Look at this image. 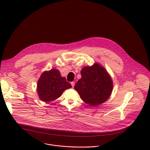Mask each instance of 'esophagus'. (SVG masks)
Instances as JSON below:
<instances>
[{"label":"esophagus","mask_w":150,"mask_h":150,"mask_svg":"<svg viewBox=\"0 0 150 150\" xmlns=\"http://www.w3.org/2000/svg\"><path fill=\"white\" fill-rule=\"evenodd\" d=\"M71 85H72V88H74V85H75V82H71Z\"/></svg>","instance_id":"1"}]
</instances>
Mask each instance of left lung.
I'll use <instances>...</instances> for the list:
<instances>
[{
    "instance_id": "1",
    "label": "left lung",
    "mask_w": 150,
    "mask_h": 150,
    "mask_svg": "<svg viewBox=\"0 0 150 150\" xmlns=\"http://www.w3.org/2000/svg\"><path fill=\"white\" fill-rule=\"evenodd\" d=\"M81 78L74 86L81 99L90 106L103 104L110 96L113 83L110 75L98 63L84 67L81 71Z\"/></svg>"
}]
</instances>
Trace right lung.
Segmentation results:
<instances>
[{
    "label": "right lung",
    "instance_id": "add662e5",
    "mask_svg": "<svg viewBox=\"0 0 150 150\" xmlns=\"http://www.w3.org/2000/svg\"><path fill=\"white\" fill-rule=\"evenodd\" d=\"M71 87L58 69H52L41 74L37 81V91L40 100L48 103L57 99L63 91Z\"/></svg>",
    "mask_w": 150,
    "mask_h": 150
}]
</instances>
